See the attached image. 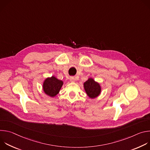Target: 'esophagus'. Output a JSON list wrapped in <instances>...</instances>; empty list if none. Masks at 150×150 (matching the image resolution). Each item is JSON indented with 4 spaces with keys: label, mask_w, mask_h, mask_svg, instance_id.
Segmentation results:
<instances>
[{
    "label": "esophagus",
    "mask_w": 150,
    "mask_h": 150,
    "mask_svg": "<svg viewBox=\"0 0 150 150\" xmlns=\"http://www.w3.org/2000/svg\"><path fill=\"white\" fill-rule=\"evenodd\" d=\"M69 80H70L71 81H72V82H74V81H75L76 80V77H74V76H71V77L69 78Z\"/></svg>",
    "instance_id": "esophagus-1"
}]
</instances>
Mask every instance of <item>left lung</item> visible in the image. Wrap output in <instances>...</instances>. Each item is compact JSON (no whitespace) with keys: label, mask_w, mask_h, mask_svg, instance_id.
Instances as JSON below:
<instances>
[{"label":"left lung","mask_w":150,"mask_h":150,"mask_svg":"<svg viewBox=\"0 0 150 150\" xmlns=\"http://www.w3.org/2000/svg\"><path fill=\"white\" fill-rule=\"evenodd\" d=\"M85 91L87 95L91 98L97 97L101 91V87L99 83L96 82L93 79L90 78L83 83Z\"/></svg>","instance_id":"left-lung-1"}]
</instances>
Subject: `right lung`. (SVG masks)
Instances as JSON below:
<instances>
[{"instance_id":"obj_1","label":"right lung","mask_w":150,"mask_h":150,"mask_svg":"<svg viewBox=\"0 0 150 150\" xmlns=\"http://www.w3.org/2000/svg\"><path fill=\"white\" fill-rule=\"evenodd\" d=\"M63 85V81L57 79L54 76L47 78L43 83V90L45 93L50 96H56Z\"/></svg>"}]
</instances>
